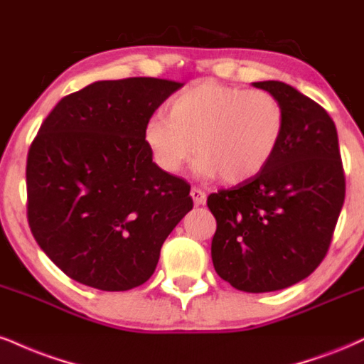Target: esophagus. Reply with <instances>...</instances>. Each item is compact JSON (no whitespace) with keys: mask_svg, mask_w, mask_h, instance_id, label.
Masks as SVG:
<instances>
[{"mask_svg":"<svg viewBox=\"0 0 364 364\" xmlns=\"http://www.w3.org/2000/svg\"><path fill=\"white\" fill-rule=\"evenodd\" d=\"M190 195L191 198H193L195 205H203L205 200H207V195H205V191H201L200 188H191Z\"/></svg>","mask_w":364,"mask_h":364,"instance_id":"34e87169","label":"esophagus"}]
</instances>
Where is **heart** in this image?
<instances>
[{"instance_id": "obj_1", "label": "heart", "mask_w": 364, "mask_h": 364, "mask_svg": "<svg viewBox=\"0 0 364 364\" xmlns=\"http://www.w3.org/2000/svg\"><path fill=\"white\" fill-rule=\"evenodd\" d=\"M284 129L287 113L274 95L205 80L174 95L169 115L149 118L142 139L164 173L181 171L198 151L196 173L239 185L269 164Z\"/></svg>"}]
</instances>
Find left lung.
Masks as SVG:
<instances>
[{"mask_svg": "<svg viewBox=\"0 0 364 364\" xmlns=\"http://www.w3.org/2000/svg\"><path fill=\"white\" fill-rule=\"evenodd\" d=\"M282 102L287 129L259 174L208 196L217 274L247 293L277 291L314 273L331 246L346 179L334 122L282 81L252 82Z\"/></svg>", "mask_w": 364, "mask_h": 364, "instance_id": "obj_1", "label": "left lung"}]
</instances>
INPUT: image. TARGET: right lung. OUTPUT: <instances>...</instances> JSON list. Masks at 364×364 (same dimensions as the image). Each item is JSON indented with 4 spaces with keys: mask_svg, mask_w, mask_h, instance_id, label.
Instances as JSON below:
<instances>
[{
    "mask_svg": "<svg viewBox=\"0 0 364 364\" xmlns=\"http://www.w3.org/2000/svg\"><path fill=\"white\" fill-rule=\"evenodd\" d=\"M183 85L96 81L64 96L27 159L35 240L69 278L125 291L154 273L161 247L193 208L190 185L152 163L144 124Z\"/></svg>",
    "mask_w": 364,
    "mask_h": 364,
    "instance_id": "obj_1",
    "label": "right lung"
}]
</instances>
